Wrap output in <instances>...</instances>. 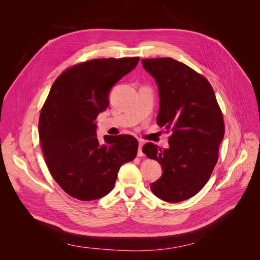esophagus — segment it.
<instances>
[{"mask_svg":"<svg viewBox=\"0 0 260 260\" xmlns=\"http://www.w3.org/2000/svg\"><path fill=\"white\" fill-rule=\"evenodd\" d=\"M142 147H143V142H139V146H138V153H137V155L139 156V157H143L144 156V154H143V152H142Z\"/></svg>","mask_w":260,"mask_h":260,"instance_id":"esophagus-1","label":"esophagus"}]
</instances>
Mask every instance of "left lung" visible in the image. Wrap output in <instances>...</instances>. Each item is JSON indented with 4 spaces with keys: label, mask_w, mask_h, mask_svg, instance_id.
Masks as SVG:
<instances>
[{
    "label": "left lung",
    "mask_w": 260,
    "mask_h": 260,
    "mask_svg": "<svg viewBox=\"0 0 260 260\" xmlns=\"http://www.w3.org/2000/svg\"><path fill=\"white\" fill-rule=\"evenodd\" d=\"M142 66L157 83V123L172 129L169 147L146 143L142 152L162 167L152 192L168 202H180L206 185L216 166L224 136L220 107L209 81L172 58L142 59Z\"/></svg>",
    "instance_id": "1"
}]
</instances>
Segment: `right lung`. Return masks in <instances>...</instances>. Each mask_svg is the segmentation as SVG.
Here are the masks:
<instances>
[{
  "instance_id": "add662e5",
  "label": "right lung",
  "mask_w": 260,
  "mask_h": 260,
  "mask_svg": "<svg viewBox=\"0 0 260 260\" xmlns=\"http://www.w3.org/2000/svg\"><path fill=\"white\" fill-rule=\"evenodd\" d=\"M139 58L95 59L75 65L52 84L39 120V136L48 170L64 192L83 201L113 189L119 169L137 155L131 135L97 138L98 115L109 105L117 82Z\"/></svg>"
}]
</instances>
